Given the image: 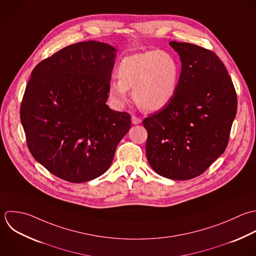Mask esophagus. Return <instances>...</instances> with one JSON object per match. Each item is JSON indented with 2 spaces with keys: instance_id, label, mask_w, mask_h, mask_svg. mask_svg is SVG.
<instances>
[{
  "instance_id": "1",
  "label": "esophagus",
  "mask_w": 256,
  "mask_h": 256,
  "mask_svg": "<svg viewBox=\"0 0 256 256\" xmlns=\"http://www.w3.org/2000/svg\"><path fill=\"white\" fill-rule=\"evenodd\" d=\"M132 122L134 124H138L142 122V120H140V118L136 116H132Z\"/></svg>"
}]
</instances>
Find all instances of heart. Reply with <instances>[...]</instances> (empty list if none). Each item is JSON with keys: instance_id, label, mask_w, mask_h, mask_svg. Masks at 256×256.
I'll return each instance as SVG.
<instances>
[{"instance_id": "b5f03b06", "label": "heart", "mask_w": 256, "mask_h": 256, "mask_svg": "<svg viewBox=\"0 0 256 256\" xmlns=\"http://www.w3.org/2000/svg\"><path fill=\"white\" fill-rule=\"evenodd\" d=\"M180 70L176 58L166 52L148 50L124 58L118 68V78L110 84V96L124 106L128 90L138 106L156 112L166 106L174 98L180 82Z\"/></svg>"}]
</instances>
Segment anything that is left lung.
<instances>
[{
    "mask_svg": "<svg viewBox=\"0 0 256 256\" xmlns=\"http://www.w3.org/2000/svg\"><path fill=\"white\" fill-rule=\"evenodd\" d=\"M182 72L172 102L142 122L146 158L160 176L188 180L204 174L228 144L238 98L224 62L212 50L170 42Z\"/></svg>",
    "mask_w": 256,
    "mask_h": 256,
    "instance_id": "8db88e82",
    "label": "left lung"
}]
</instances>
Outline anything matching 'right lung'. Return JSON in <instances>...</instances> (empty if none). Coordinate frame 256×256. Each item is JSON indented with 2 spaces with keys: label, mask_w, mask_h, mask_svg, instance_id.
I'll return each instance as SVG.
<instances>
[{
  "label": "right lung",
  "mask_w": 256,
  "mask_h": 256,
  "mask_svg": "<svg viewBox=\"0 0 256 256\" xmlns=\"http://www.w3.org/2000/svg\"><path fill=\"white\" fill-rule=\"evenodd\" d=\"M116 52L106 42H80L32 72L20 106L26 144L64 180L80 184L104 174L130 128V116L106 104Z\"/></svg>",
  "instance_id": "right-lung-1"
}]
</instances>
